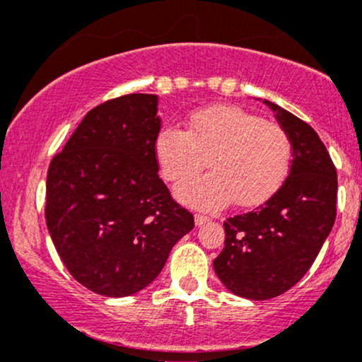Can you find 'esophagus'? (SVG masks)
Here are the masks:
<instances>
[{
	"label": "esophagus",
	"mask_w": 362,
	"mask_h": 362,
	"mask_svg": "<svg viewBox=\"0 0 362 362\" xmlns=\"http://www.w3.org/2000/svg\"><path fill=\"white\" fill-rule=\"evenodd\" d=\"M194 221H195V226H202V224L209 223V218H207V216H202V214H195Z\"/></svg>",
	"instance_id": "esophagus-1"
}]
</instances>
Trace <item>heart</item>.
Listing matches in <instances>:
<instances>
[{
  "mask_svg": "<svg viewBox=\"0 0 362 362\" xmlns=\"http://www.w3.org/2000/svg\"><path fill=\"white\" fill-rule=\"evenodd\" d=\"M155 153L161 173L181 182L210 160L214 172L177 185L185 206L216 211L235 199L253 207L271 199L291 167V139L284 127L233 105H213L190 115L187 131L161 129Z\"/></svg>",
  "mask_w": 362,
  "mask_h": 362,
  "instance_id": "1",
  "label": "heart"
}]
</instances>
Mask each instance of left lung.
<instances>
[{
  "mask_svg": "<svg viewBox=\"0 0 362 362\" xmlns=\"http://www.w3.org/2000/svg\"><path fill=\"white\" fill-rule=\"evenodd\" d=\"M293 148L289 175L267 202L223 223L224 248L213 267L224 288L253 301L271 300L308 272L335 223L337 170L310 124L264 100Z\"/></svg>",
  "mask_w": 362,
  "mask_h": 362,
  "instance_id": "obj_1",
  "label": "left lung"
}]
</instances>
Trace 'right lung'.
<instances>
[{
    "mask_svg": "<svg viewBox=\"0 0 362 362\" xmlns=\"http://www.w3.org/2000/svg\"><path fill=\"white\" fill-rule=\"evenodd\" d=\"M160 126L156 95H124L91 109L49 165V235L69 274L102 296L151 284L194 228L158 177Z\"/></svg>",
    "mask_w": 362,
    "mask_h": 362,
    "instance_id": "add662e5",
    "label": "right lung"
}]
</instances>
